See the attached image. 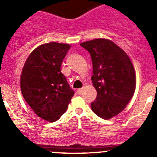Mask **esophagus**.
<instances>
[{
	"label": "esophagus",
	"instance_id": "1",
	"mask_svg": "<svg viewBox=\"0 0 157 157\" xmlns=\"http://www.w3.org/2000/svg\"><path fill=\"white\" fill-rule=\"evenodd\" d=\"M77 93H78V94H81L82 93V89H78Z\"/></svg>",
	"mask_w": 157,
	"mask_h": 157
}]
</instances>
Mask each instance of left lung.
Wrapping results in <instances>:
<instances>
[{"instance_id":"left-lung-1","label":"left lung","mask_w":157,"mask_h":157,"mask_svg":"<svg viewBox=\"0 0 157 157\" xmlns=\"http://www.w3.org/2000/svg\"><path fill=\"white\" fill-rule=\"evenodd\" d=\"M80 45L90 52L92 59L91 79L98 94L91 109L97 116L109 120L125 109L134 95V67L127 53L110 40L98 38Z\"/></svg>"}]
</instances>
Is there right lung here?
<instances>
[{"label":"right lung","mask_w":157,"mask_h":157,"mask_svg":"<svg viewBox=\"0 0 157 157\" xmlns=\"http://www.w3.org/2000/svg\"><path fill=\"white\" fill-rule=\"evenodd\" d=\"M67 44L46 43L35 48L25 62L20 86L23 97L35 114L55 122L66 112L75 92L60 71Z\"/></svg>","instance_id":"obj_1"}]
</instances>
